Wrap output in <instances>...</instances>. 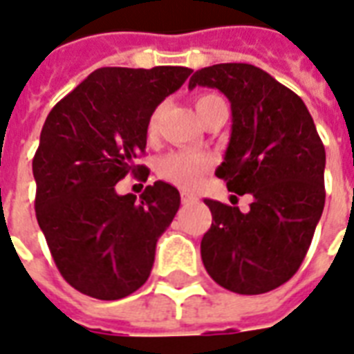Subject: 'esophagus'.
Instances as JSON below:
<instances>
[{
    "label": "esophagus",
    "mask_w": 354,
    "mask_h": 354,
    "mask_svg": "<svg viewBox=\"0 0 354 354\" xmlns=\"http://www.w3.org/2000/svg\"><path fill=\"white\" fill-rule=\"evenodd\" d=\"M180 199H183V203H192L196 201L197 196L196 194H190V192H180Z\"/></svg>",
    "instance_id": "obj_1"
}]
</instances>
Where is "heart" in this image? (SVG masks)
Listing matches in <instances>:
<instances>
[{"label": "heart", "mask_w": 354, "mask_h": 354, "mask_svg": "<svg viewBox=\"0 0 354 354\" xmlns=\"http://www.w3.org/2000/svg\"><path fill=\"white\" fill-rule=\"evenodd\" d=\"M218 100H221V97L216 94L197 95L196 111L199 120H201L203 112L207 111L208 106ZM158 118H160V109H157L151 114V118H149V125H147L149 134L157 131ZM210 166H212V158L205 155V153L174 151L160 158V162H158V174H160L162 179L169 180V183H174V185L180 186V188H196L201 183L203 175H205V171Z\"/></svg>", "instance_id": "b5f03b06"}]
</instances>
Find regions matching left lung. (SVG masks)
I'll use <instances>...</instances> for the list:
<instances>
[{"label": "left lung", "instance_id": "obj_1", "mask_svg": "<svg viewBox=\"0 0 354 354\" xmlns=\"http://www.w3.org/2000/svg\"><path fill=\"white\" fill-rule=\"evenodd\" d=\"M218 88L231 103L232 127L216 175L249 212L205 199L212 225L201 240L205 270L234 294L279 288L299 270L325 207V147L299 95L253 64L201 68L188 88Z\"/></svg>", "mask_w": 354, "mask_h": 354}]
</instances>
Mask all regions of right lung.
<instances>
[{"instance_id":"add662e5","label":"right lung","mask_w":354,"mask_h":354,"mask_svg":"<svg viewBox=\"0 0 354 354\" xmlns=\"http://www.w3.org/2000/svg\"><path fill=\"white\" fill-rule=\"evenodd\" d=\"M190 68H100L46 118L32 158L38 225L60 275L101 301L127 297L147 281L160 234L174 221L179 190L157 180L136 196L116 183L149 169V118L183 86Z\"/></svg>"}]
</instances>
